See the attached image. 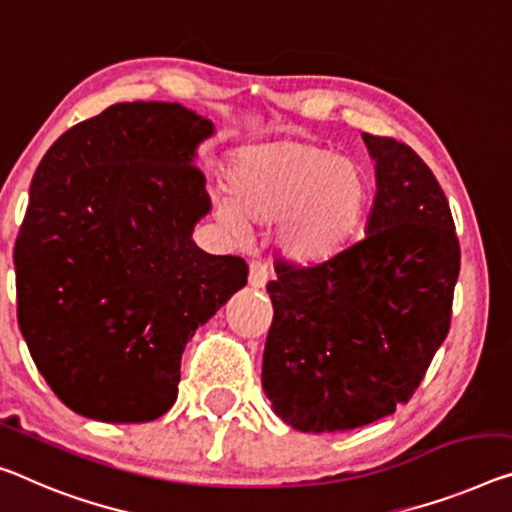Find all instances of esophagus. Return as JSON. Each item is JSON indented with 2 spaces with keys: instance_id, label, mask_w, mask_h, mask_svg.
<instances>
[{
  "instance_id": "esophagus-1",
  "label": "esophagus",
  "mask_w": 512,
  "mask_h": 512,
  "mask_svg": "<svg viewBox=\"0 0 512 512\" xmlns=\"http://www.w3.org/2000/svg\"><path fill=\"white\" fill-rule=\"evenodd\" d=\"M267 279H270V274H267V267L263 263L254 261V263L249 265V286L251 288H254V290L263 288L265 283H267Z\"/></svg>"
}]
</instances>
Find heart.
I'll return each instance as SVG.
<instances>
[{
    "label": "heart",
    "mask_w": 512,
    "mask_h": 512,
    "mask_svg": "<svg viewBox=\"0 0 512 512\" xmlns=\"http://www.w3.org/2000/svg\"><path fill=\"white\" fill-rule=\"evenodd\" d=\"M229 201H219L224 226L279 224L281 254L297 263L334 256L364 217L371 183L366 171L334 148L304 139L249 146L233 157Z\"/></svg>",
    "instance_id": "1"
}]
</instances>
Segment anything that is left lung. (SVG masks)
<instances>
[{"mask_svg":"<svg viewBox=\"0 0 512 512\" xmlns=\"http://www.w3.org/2000/svg\"><path fill=\"white\" fill-rule=\"evenodd\" d=\"M375 162L366 235L325 261H277L263 352L274 414L302 432L368 426L412 398L451 325L460 245L451 208L410 146L361 135Z\"/></svg>","mask_w":512,"mask_h":512,"instance_id":"8db88e82","label":"left lung"}]
</instances>
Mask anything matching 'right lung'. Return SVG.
<instances>
[{
	"label": "right lung",
	"mask_w": 512,
	"mask_h": 512,
	"mask_svg": "<svg viewBox=\"0 0 512 512\" xmlns=\"http://www.w3.org/2000/svg\"><path fill=\"white\" fill-rule=\"evenodd\" d=\"M215 135L178 102H119L54 141L15 242L18 325L70 410L144 423L176 403L196 329L247 286V263L192 240L212 203L194 167Z\"/></svg>",
	"instance_id": "right-lung-1"
}]
</instances>
